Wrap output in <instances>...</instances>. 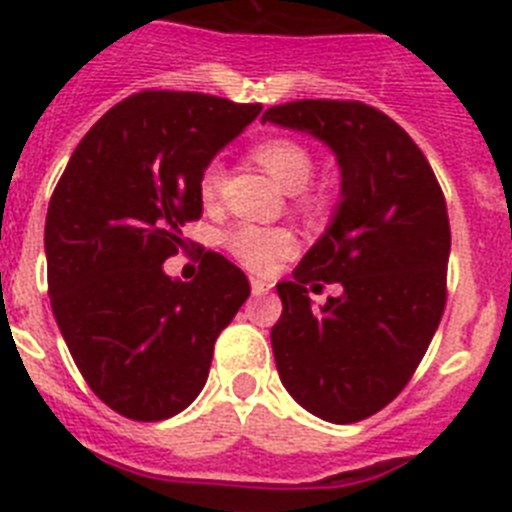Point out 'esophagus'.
Wrapping results in <instances>:
<instances>
[{
    "mask_svg": "<svg viewBox=\"0 0 512 512\" xmlns=\"http://www.w3.org/2000/svg\"><path fill=\"white\" fill-rule=\"evenodd\" d=\"M272 282L269 279H261V277H251V290L253 295H264V292L272 290Z\"/></svg>",
    "mask_w": 512,
    "mask_h": 512,
    "instance_id": "obj_1",
    "label": "esophagus"
}]
</instances>
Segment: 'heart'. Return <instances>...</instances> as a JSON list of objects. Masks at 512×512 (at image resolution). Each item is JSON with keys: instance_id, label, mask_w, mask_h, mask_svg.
<instances>
[{"instance_id": "b5f03b06", "label": "heart", "mask_w": 512, "mask_h": 512, "mask_svg": "<svg viewBox=\"0 0 512 512\" xmlns=\"http://www.w3.org/2000/svg\"><path fill=\"white\" fill-rule=\"evenodd\" d=\"M253 160L266 168L277 178L285 189L298 191L313 176V157L308 147L290 137H272L264 139L253 147ZM225 181V168L220 160L207 163V168L199 176V196L202 202H214ZM303 204L313 207L316 199L303 194ZM222 246L235 261L253 269V272H266L272 269L274 261L282 259L285 253L295 246V235L287 227H269V225H253V222H238V225L227 227L222 233Z\"/></svg>"}]
</instances>
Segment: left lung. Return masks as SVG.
<instances>
[{
	"mask_svg": "<svg viewBox=\"0 0 512 512\" xmlns=\"http://www.w3.org/2000/svg\"><path fill=\"white\" fill-rule=\"evenodd\" d=\"M261 121L308 131L342 168L334 222L277 285L272 349L292 399L352 425L399 396L438 331L451 256L443 189L414 139L360 100H292ZM316 281H339L343 295L310 309Z\"/></svg>",
	"mask_w": 512,
	"mask_h": 512,
	"instance_id": "left-lung-1",
	"label": "left lung"
}]
</instances>
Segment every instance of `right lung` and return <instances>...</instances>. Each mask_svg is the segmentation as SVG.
Returning <instances> with one entry per match:
<instances>
[{
    "label": "right lung",
    "instance_id": "1",
    "mask_svg": "<svg viewBox=\"0 0 512 512\" xmlns=\"http://www.w3.org/2000/svg\"><path fill=\"white\" fill-rule=\"evenodd\" d=\"M259 113V103L144 90L87 131L56 183L43 235L51 310L87 386L121 417L183 412L251 295L220 253H204L191 282L163 264L186 246L181 227L202 217V170Z\"/></svg>",
    "mask_w": 512,
    "mask_h": 512
}]
</instances>
